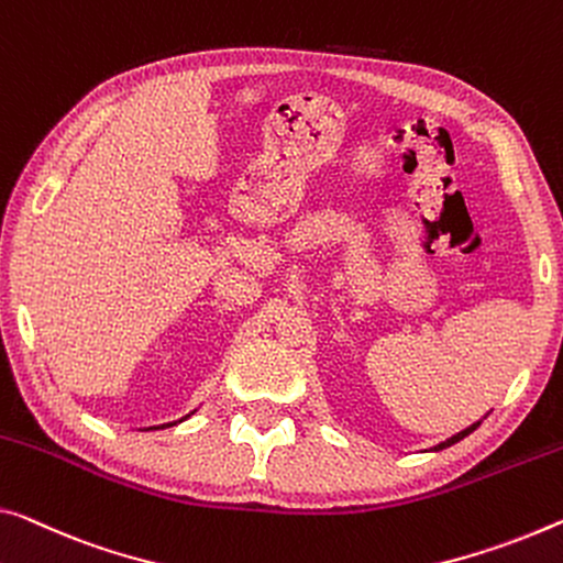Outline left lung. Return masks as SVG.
<instances>
[{"label":"left lung","instance_id":"1","mask_svg":"<svg viewBox=\"0 0 563 563\" xmlns=\"http://www.w3.org/2000/svg\"><path fill=\"white\" fill-rule=\"evenodd\" d=\"M478 426H481V422H475V426H471V428H465L463 432H457V435H453L451 440H445V443H443V445H438V448H435V451H440V448H448V445H453V443H457V440H463L465 435H471V432H473L475 428H478Z\"/></svg>","mask_w":563,"mask_h":563}]
</instances>
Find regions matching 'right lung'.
Returning <instances> with one entry per match:
<instances>
[{"label": "right lung", "mask_w": 563, "mask_h": 563, "mask_svg": "<svg viewBox=\"0 0 563 563\" xmlns=\"http://www.w3.org/2000/svg\"><path fill=\"white\" fill-rule=\"evenodd\" d=\"M168 426H173V422H168ZM168 426H163V428H168Z\"/></svg>", "instance_id": "right-lung-1"}]
</instances>
